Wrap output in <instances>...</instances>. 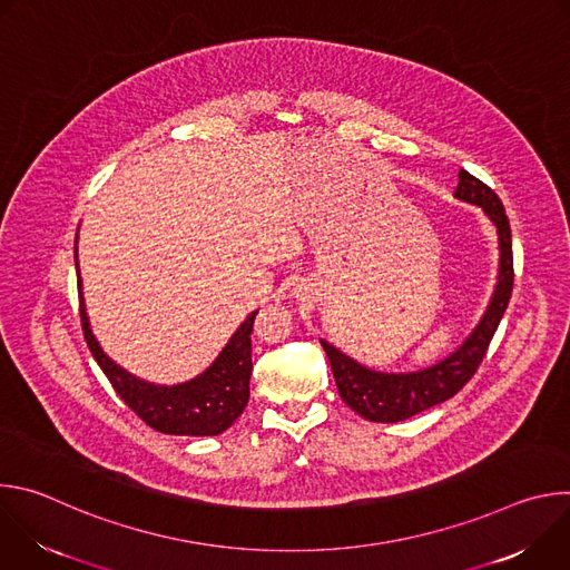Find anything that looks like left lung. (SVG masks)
<instances>
[{
    "label": "left lung",
    "mask_w": 570,
    "mask_h": 570,
    "mask_svg": "<svg viewBox=\"0 0 570 570\" xmlns=\"http://www.w3.org/2000/svg\"><path fill=\"white\" fill-rule=\"evenodd\" d=\"M460 183L455 189V198L482 207V212L492 218L499 229L501 240V275L494 291V297L487 306L478 327L471 336L444 361L433 367L411 372V374H383L358 365L354 358L345 356L341 350L320 341L322 350L327 352L338 392L343 401L354 413L370 422H403L433 405L451 399L460 392L469 379L475 374L482 363L490 343L499 330L501 317L510 304L512 286H514V257H512V229L501 198L494 189L466 174L464 169L458 174Z\"/></svg>",
    "instance_id": "8db88e82"
}]
</instances>
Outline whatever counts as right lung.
<instances>
[{
  "instance_id": "add662e5",
  "label": "right lung",
  "mask_w": 570,
  "mask_h": 570,
  "mask_svg": "<svg viewBox=\"0 0 570 570\" xmlns=\"http://www.w3.org/2000/svg\"><path fill=\"white\" fill-rule=\"evenodd\" d=\"M78 311L83 336L95 361L128 409L150 429L167 435H218L229 429L248 405L253 372L250 334L257 311H253L240 324L207 372L174 387L146 383L112 363L92 336L83 295H78Z\"/></svg>"
}]
</instances>
